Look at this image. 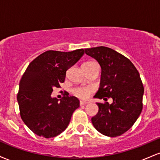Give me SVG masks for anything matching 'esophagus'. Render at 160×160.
<instances>
[{
	"instance_id": "34e87169",
	"label": "esophagus",
	"mask_w": 160,
	"mask_h": 160,
	"mask_svg": "<svg viewBox=\"0 0 160 160\" xmlns=\"http://www.w3.org/2000/svg\"><path fill=\"white\" fill-rule=\"evenodd\" d=\"M86 104H88V102H86V101H80V105H85Z\"/></svg>"
}]
</instances>
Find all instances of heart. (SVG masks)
<instances>
[{
  "instance_id": "obj_1",
  "label": "heart",
  "mask_w": 160,
  "mask_h": 160,
  "mask_svg": "<svg viewBox=\"0 0 160 160\" xmlns=\"http://www.w3.org/2000/svg\"><path fill=\"white\" fill-rule=\"evenodd\" d=\"M95 62H85V65H91V64H94ZM94 92V88L91 86H77L72 89V93L76 96H78L80 98H87L89 96L91 93Z\"/></svg>"
}]
</instances>
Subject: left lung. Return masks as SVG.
<instances>
[{"label":"left lung","mask_w":160,"mask_h":160,"mask_svg":"<svg viewBox=\"0 0 160 160\" xmlns=\"http://www.w3.org/2000/svg\"><path fill=\"white\" fill-rule=\"evenodd\" d=\"M102 68L100 87L95 98L113 99V103H97L98 112L92 118L94 127L106 136H120L140 116L144 86L140 74L128 58L106 47L85 49Z\"/></svg>","instance_id":"1"}]
</instances>
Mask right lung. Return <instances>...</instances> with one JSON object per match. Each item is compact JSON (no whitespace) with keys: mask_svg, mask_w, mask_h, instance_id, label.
Returning <instances> with one entry per match:
<instances>
[{"mask_svg":"<svg viewBox=\"0 0 160 160\" xmlns=\"http://www.w3.org/2000/svg\"><path fill=\"white\" fill-rule=\"evenodd\" d=\"M83 54V49L67 52L48 50L28 66L20 80L17 101L22 120L34 134L49 138L68 127L80 102L71 95L58 102L51 94L53 88L65 81L67 70Z\"/></svg>","mask_w":160,"mask_h":160,"instance_id":"1","label":"right lung"}]
</instances>
